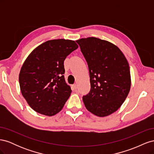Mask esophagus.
Returning <instances> with one entry per match:
<instances>
[{
	"instance_id": "1",
	"label": "esophagus",
	"mask_w": 154,
	"mask_h": 154,
	"mask_svg": "<svg viewBox=\"0 0 154 154\" xmlns=\"http://www.w3.org/2000/svg\"><path fill=\"white\" fill-rule=\"evenodd\" d=\"M72 87L74 88V89H76V88H77V85H76V84H74V85H72Z\"/></svg>"
}]
</instances>
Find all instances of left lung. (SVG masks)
<instances>
[{
	"instance_id": "left-lung-1",
	"label": "left lung",
	"mask_w": 154,
	"mask_h": 154,
	"mask_svg": "<svg viewBox=\"0 0 154 154\" xmlns=\"http://www.w3.org/2000/svg\"><path fill=\"white\" fill-rule=\"evenodd\" d=\"M88 64L91 91L83 96L86 109L99 117L114 113L123 103L131 86L127 60L117 46L88 37L76 41Z\"/></svg>"
}]
</instances>
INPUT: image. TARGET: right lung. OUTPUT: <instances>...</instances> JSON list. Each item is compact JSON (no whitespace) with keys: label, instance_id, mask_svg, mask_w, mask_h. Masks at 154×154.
<instances>
[{"label":"right lung","instance_id":"1","mask_svg":"<svg viewBox=\"0 0 154 154\" xmlns=\"http://www.w3.org/2000/svg\"><path fill=\"white\" fill-rule=\"evenodd\" d=\"M78 48L74 40H48L36 47L23 63L20 91L36 112L52 116L62 109L72 92L65 80L63 62Z\"/></svg>","mask_w":154,"mask_h":154}]
</instances>
